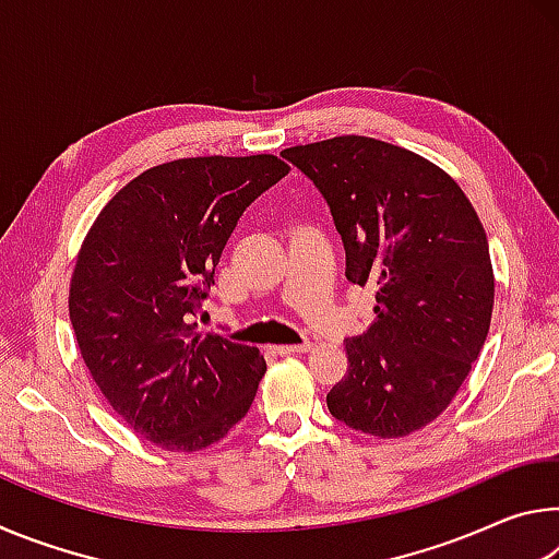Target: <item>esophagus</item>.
<instances>
[{
    "label": "esophagus",
    "mask_w": 559,
    "mask_h": 559,
    "mask_svg": "<svg viewBox=\"0 0 559 559\" xmlns=\"http://www.w3.org/2000/svg\"><path fill=\"white\" fill-rule=\"evenodd\" d=\"M278 355H296V353H310L313 349V343H300V345H278L273 347Z\"/></svg>",
    "instance_id": "34e87169"
}]
</instances>
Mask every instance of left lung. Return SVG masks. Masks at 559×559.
<instances>
[{"mask_svg":"<svg viewBox=\"0 0 559 559\" xmlns=\"http://www.w3.org/2000/svg\"><path fill=\"white\" fill-rule=\"evenodd\" d=\"M318 187L345 246V276L377 290L372 325L347 337V374L328 392L345 427L406 437L447 409L484 349L493 266L484 224L453 179L374 138L281 153Z\"/></svg>","mask_w":559,"mask_h":559,"instance_id":"left-lung-1","label":"left lung"}]
</instances>
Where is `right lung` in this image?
I'll return each instance as SVG.
<instances>
[{
    "instance_id": "right-lung-1",
    "label": "right lung",
    "mask_w": 559,
    "mask_h": 559,
    "mask_svg": "<svg viewBox=\"0 0 559 559\" xmlns=\"http://www.w3.org/2000/svg\"><path fill=\"white\" fill-rule=\"evenodd\" d=\"M286 175L273 155L150 167L103 206L81 246L69 313L83 362L120 419L157 447H210L257 396L259 349L200 335L192 320L239 216Z\"/></svg>"
}]
</instances>
